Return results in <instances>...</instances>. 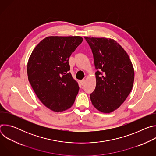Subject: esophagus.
<instances>
[{
    "label": "esophagus",
    "mask_w": 156,
    "mask_h": 156,
    "mask_svg": "<svg viewBox=\"0 0 156 156\" xmlns=\"http://www.w3.org/2000/svg\"><path fill=\"white\" fill-rule=\"evenodd\" d=\"M85 80H81L80 81V84H81V85H83L84 83H85Z\"/></svg>",
    "instance_id": "34e87169"
}]
</instances>
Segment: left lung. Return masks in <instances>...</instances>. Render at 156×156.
Segmentation results:
<instances>
[{
  "label": "left lung",
  "mask_w": 156,
  "mask_h": 156,
  "mask_svg": "<svg viewBox=\"0 0 156 156\" xmlns=\"http://www.w3.org/2000/svg\"><path fill=\"white\" fill-rule=\"evenodd\" d=\"M92 49L96 86L90 94L94 107L109 114L117 109L129 94L134 83L132 62L124 49L114 39L84 37Z\"/></svg>",
  "instance_id": "8db88e82"
}]
</instances>
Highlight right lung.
Returning <instances> with one entry per match:
<instances>
[{"instance_id":"1","label":"right lung","mask_w":156,"mask_h":156,"mask_svg":"<svg viewBox=\"0 0 156 156\" xmlns=\"http://www.w3.org/2000/svg\"><path fill=\"white\" fill-rule=\"evenodd\" d=\"M83 40L78 36L46 37L28 59V80L38 99L54 112L67 110L75 102L80 87L69 72V60Z\"/></svg>"}]
</instances>
